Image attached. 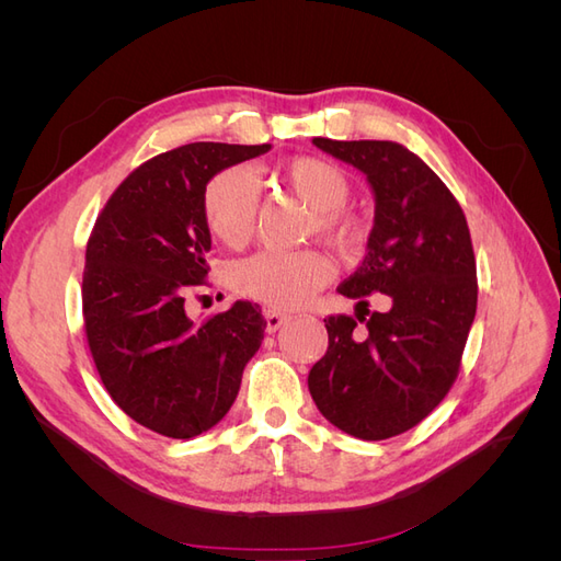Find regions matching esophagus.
Instances as JSON below:
<instances>
[{"instance_id": "obj_1", "label": "esophagus", "mask_w": 561, "mask_h": 561, "mask_svg": "<svg viewBox=\"0 0 561 561\" xmlns=\"http://www.w3.org/2000/svg\"><path fill=\"white\" fill-rule=\"evenodd\" d=\"M264 318H266V330L268 332H276V330H280L287 320H290V316L287 313H280V311H276V309H268L266 313H264Z\"/></svg>"}]
</instances>
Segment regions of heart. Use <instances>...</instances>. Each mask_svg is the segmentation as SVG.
<instances>
[{
    "label": "heart",
    "mask_w": 561,
    "mask_h": 561,
    "mask_svg": "<svg viewBox=\"0 0 561 561\" xmlns=\"http://www.w3.org/2000/svg\"><path fill=\"white\" fill-rule=\"evenodd\" d=\"M280 180L316 213L320 233L346 239L351 219L342 208L351 201V180L332 161L299 157L280 168ZM260 186L248 168L219 171L203 192V217L210 233L227 248L245 245L257 229ZM334 274L332 262L318 250H262L229 268L239 295L276 309H297Z\"/></svg>",
    "instance_id": "heart-1"
}]
</instances>
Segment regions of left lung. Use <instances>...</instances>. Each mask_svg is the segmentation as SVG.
<instances>
[{"mask_svg":"<svg viewBox=\"0 0 561 561\" xmlns=\"http://www.w3.org/2000/svg\"><path fill=\"white\" fill-rule=\"evenodd\" d=\"M313 145L363 171L377 206L365 260L336 287L358 299V313L325 318L330 344L309 371V390L336 428L388 439L426 419L458 377L478 309L468 222L447 184L407 147L330 138ZM371 291L386 294L391 309L365 319Z\"/></svg>","mask_w":561,"mask_h":561,"instance_id":"8db88e82","label":"left lung"}]
</instances>
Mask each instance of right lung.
<instances>
[{"instance_id":"obj_1","label":"right lung","mask_w":561,"mask_h":561,"mask_svg":"<svg viewBox=\"0 0 561 561\" xmlns=\"http://www.w3.org/2000/svg\"><path fill=\"white\" fill-rule=\"evenodd\" d=\"M271 145L192 142L145 161L116 186L87 245L83 328L107 393L140 426L186 439L206 433L239 396L262 346L257 304L192 320L184 299L206 283V184Z\"/></svg>"}]
</instances>
